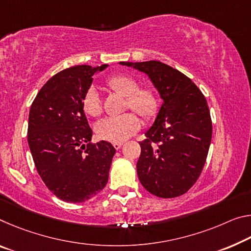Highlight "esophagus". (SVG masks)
Wrapping results in <instances>:
<instances>
[{"label":"esophagus","mask_w":251,"mask_h":251,"mask_svg":"<svg viewBox=\"0 0 251 251\" xmlns=\"http://www.w3.org/2000/svg\"><path fill=\"white\" fill-rule=\"evenodd\" d=\"M123 143H113V146L115 147V150H119L122 147Z\"/></svg>","instance_id":"obj_1"}]
</instances>
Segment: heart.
Instances as JSON below:
<instances>
[{"label": "heart", "mask_w": 251, "mask_h": 251, "mask_svg": "<svg viewBox=\"0 0 251 251\" xmlns=\"http://www.w3.org/2000/svg\"><path fill=\"white\" fill-rule=\"evenodd\" d=\"M107 86L124 96L125 108H130L145 121H152L161 109V97L152 85L138 86L137 79L127 74H116L107 79ZM82 108L87 115L97 117L102 111L101 98L97 89L90 87L83 95ZM141 121L132 111L119 116L107 117L96 125V134L100 140L121 143L140 129Z\"/></svg>", "instance_id": "1"}]
</instances>
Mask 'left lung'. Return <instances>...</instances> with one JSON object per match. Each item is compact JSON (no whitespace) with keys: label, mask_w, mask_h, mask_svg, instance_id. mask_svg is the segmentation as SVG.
I'll return each instance as SVG.
<instances>
[{"label":"left lung","mask_w":251,"mask_h":251,"mask_svg":"<svg viewBox=\"0 0 251 251\" xmlns=\"http://www.w3.org/2000/svg\"><path fill=\"white\" fill-rule=\"evenodd\" d=\"M121 65L149 75L164 100L146 138L140 142L138 178L153 196L180 197L200 176L211 143L212 122L204 95L184 74L163 62Z\"/></svg>","instance_id":"obj_1"}]
</instances>
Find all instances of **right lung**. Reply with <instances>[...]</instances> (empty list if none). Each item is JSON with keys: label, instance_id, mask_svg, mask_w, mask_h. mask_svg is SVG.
Returning <instances> with one entry per match:
<instances>
[{"label": "right lung", "instance_id": "obj_1", "mask_svg": "<svg viewBox=\"0 0 251 251\" xmlns=\"http://www.w3.org/2000/svg\"><path fill=\"white\" fill-rule=\"evenodd\" d=\"M106 67L82 65L60 71L31 105L27 143L34 165L47 188L66 202L89 200L108 182L116 150L105 141L90 144L93 130L82 108L93 75Z\"/></svg>", "mask_w": 251, "mask_h": 251}]
</instances>
